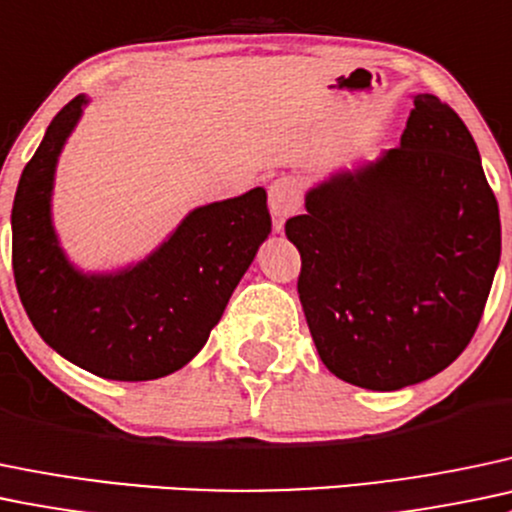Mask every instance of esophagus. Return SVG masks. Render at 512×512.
Wrapping results in <instances>:
<instances>
[{
  "instance_id": "1",
  "label": "esophagus",
  "mask_w": 512,
  "mask_h": 512,
  "mask_svg": "<svg viewBox=\"0 0 512 512\" xmlns=\"http://www.w3.org/2000/svg\"><path fill=\"white\" fill-rule=\"evenodd\" d=\"M301 203V186L292 176H279L270 186V213L274 218V230L284 228V220L289 218Z\"/></svg>"
}]
</instances>
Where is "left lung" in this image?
Wrapping results in <instances>:
<instances>
[{
  "label": "left lung",
  "mask_w": 512,
  "mask_h": 512,
  "mask_svg": "<svg viewBox=\"0 0 512 512\" xmlns=\"http://www.w3.org/2000/svg\"><path fill=\"white\" fill-rule=\"evenodd\" d=\"M321 360L365 390H400L454 363L500 260L498 201L476 142L437 95H414L400 147L338 171L284 225Z\"/></svg>",
  "instance_id": "1"
}]
</instances>
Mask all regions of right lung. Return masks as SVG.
Here are the masks:
<instances>
[{"label": "right lung", "instance_id": "1", "mask_svg": "<svg viewBox=\"0 0 512 512\" xmlns=\"http://www.w3.org/2000/svg\"><path fill=\"white\" fill-rule=\"evenodd\" d=\"M78 95L53 117L12 208L16 292L48 346L107 380H157L184 368L218 324L242 274L267 240L265 188L208 203L184 218L147 260L110 274L68 262L51 223L58 154L83 115Z\"/></svg>", "mask_w": 512, "mask_h": 512}]
</instances>
